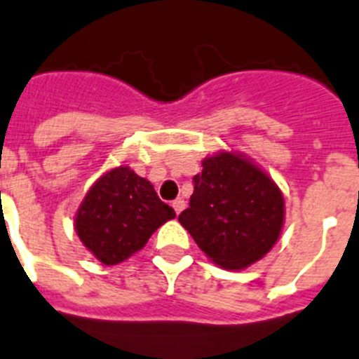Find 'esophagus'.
<instances>
[{
  "label": "esophagus",
  "mask_w": 359,
  "mask_h": 359,
  "mask_svg": "<svg viewBox=\"0 0 359 359\" xmlns=\"http://www.w3.org/2000/svg\"><path fill=\"white\" fill-rule=\"evenodd\" d=\"M171 205H173V210H175V213L180 215V211L184 210V205H186V202H184L182 198H177V201H173V204H171Z\"/></svg>",
  "instance_id": "esophagus-1"
}]
</instances>
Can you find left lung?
Listing matches in <instances>:
<instances>
[{
  "label": "left lung",
  "mask_w": 359,
  "mask_h": 359,
  "mask_svg": "<svg viewBox=\"0 0 359 359\" xmlns=\"http://www.w3.org/2000/svg\"><path fill=\"white\" fill-rule=\"evenodd\" d=\"M189 208L179 215L205 257L224 269H245L269 253L282 233L283 195L244 155L220 151L193 177Z\"/></svg>",
  "instance_id": "1"
}]
</instances>
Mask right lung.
<instances>
[{
	"mask_svg": "<svg viewBox=\"0 0 359 359\" xmlns=\"http://www.w3.org/2000/svg\"><path fill=\"white\" fill-rule=\"evenodd\" d=\"M175 211L161 201L151 182L128 166L95 180L76 215V231L93 257L115 266L146 245Z\"/></svg>",
	"mask_w": 359,
	"mask_h": 359,
	"instance_id": "obj_1",
	"label": "right lung"
}]
</instances>
